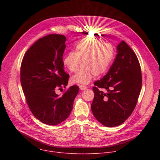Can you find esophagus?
<instances>
[{"instance_id": "1", "label": "esophagus", "mask_w": 160, "mask_h": 160, "mask_svg": "<svg viewBox=\"0 0 160 160\" xmlns=\"http://www.w3.org/2000/svg\"><path fill=\"white\" fill-rule=\"evenodd\" d=\"M79 88H80V89L81 90H85L86 89L88 88V87H86V86H82V85L80 86Z\"/></svg>"}]
</instances>
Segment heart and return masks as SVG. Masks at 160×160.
Here are the masks:
<instances>
[{
  "label": "heart",
  "instance_id": "b5f03b06",
  "mask_svg": "<svg viewBox=\"0 0 160 160\" xmlns=\"http://www.w3.org/2000/svg\"><path fill=\"white\" fill-rule=\"evenodd\" d=\"M114 58V49L110 43L96 39H82L76 45L75 52H71L64 58V65L71 72H77L71 78L73 83L88 84L93 76L100 77L108 70Z\"/></svg>",
  "mask_w": 160,
  "mask_h": 160
}]
</instances>
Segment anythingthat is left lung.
Masks as SVG:
<instances>
[{"label":"left lung","mask_w":160,"mask_h":160,"mask_svg":"<svg viewBox=\"0 0 160 160\" xmlns=\"http://www.w3.org/2000/svg\"><path fill=\"white\" fill-rule=\"evenodd\" d=\"M110 70L94 83L95 96L91 104L96 119L107 127L121 124L136 106L142 85L141 67L132 49L122 41ZM100 88L106 89L104 93Z\"/></svg>","instance_id":"left-lung-1"}]
</instances>
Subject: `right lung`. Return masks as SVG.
<instances>
[{
  "instance_id": "add662e5",
  "label": "right lung",
  "mask_w": 160,
  "mask_h": 160,
  "mask_svg": "<svg viewBox=\"0 0 160 160\" xmlns=\"http://www.w3.org/2000/svg\"><path fill=\"white\" fill-rule=\"evenodd\" d=\"M66 38L49 34L38 39L25 53L21 65V83L27 104L38 120L56 125L67 119L79 91L72 86L60 96L56 89L65 88L69 75L63 70Z\"/></svg>"
}]
</instances>
